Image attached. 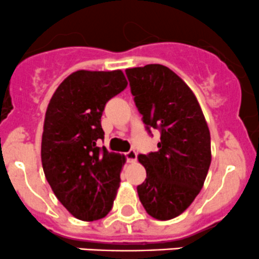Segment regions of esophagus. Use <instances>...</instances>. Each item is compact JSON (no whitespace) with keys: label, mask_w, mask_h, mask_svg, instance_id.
<instances>
[{"label":"esophagus","mask_w":259,"mask_h":259,"mask_svg":"<svg viewBox=\"0 0 259 259\" xmlns=\"http://www.w3.org/2000/svg\"><path fill=\"white\" fill-rule=\"evenodd\" d=\"M125 156H126L127 163H134V161L137 160L138 154H137V151L133 150V149H132V150H129L127 153H125Z\"/></svg>","instance_id":"1"}]
</instances>
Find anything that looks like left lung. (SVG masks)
<instances>
[{
    "label": "left lung",
    "mask_w": 259,
    "mask_h": 259,
    "mask_svg": "<svg viewBox=\"0 0 259 259\" xmlns=\"http://www.w3.org/2000/svg\"><path fill=\"white\" fill-rule=\"evenodd\" d=\"M125 72L146 130L160 132L158 151L138 156L146 170L138 195L149 215L169 221L203 188L211 160L209 129L193 91L169 67L150 64Z\"/></svg>",
    "instance_id": "obj_1"
}]
</instances>
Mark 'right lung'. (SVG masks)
<instances>
[{
    "label": "right lung",
    "instance_id": "add662e5",
    "mask_svg": "<svg viewBox=\"0 0 259 259\" xmlns=\"http://www.w3.org/2000/svg\"><path fill=\"white\" fill-rule=\"evenodd\" d=\"M126 85L121 70H79L60 83L49 103L44 173L60 203L80 221H98L113 208L125 156L98 143L104 139V108Z\"/></svg>",
    "mask_w": 259,
    "mask_h": 259
}]
</instances>
